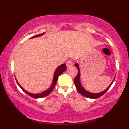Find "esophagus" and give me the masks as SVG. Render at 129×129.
Wrapping results in <instances>:
<instances>
[{"label": "esophagus", "instance_id": "esophagus-1", "mask_svg": "<svg viewBox=\"0 0 129 129\" xmlns=\"http://www.w3.org/2000/svg\"><path fill=\"white\" fill-rule=\"evenodd\" d=\"M73 62H72L71 60H69V61H67V63H66V66H67V67H70L72 66H73Z\"/></svg>", "mask_w": 129, "mask_h": 129}]
</instances>
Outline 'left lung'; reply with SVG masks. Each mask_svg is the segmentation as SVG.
I'll use <instances>...</instances> for the list:
<instances>
[{
	"label": "left lung",
	"mask_w": 129,
	"mask_h": 129,
	"mask_svg": "<svg viewBox=\"0 0 129 129\" xmlns=\"http://www.w3.org/2000/svg\"><path fill=\"white\" fill-rule=\"evenodd\" d=\"M75 67H76V68L78 69V75H77L76 77L75 78V80H74V82H75V87H76V89L78 91V92L85 97L88 98H92V99H95V98H98L101 97V96H103V94H104V93H106L108 90L109 89V88H110L111 85H112V84H113L114 80H115V77L114 78V79L113 81H112V83L110 84V85H109V86L108 87L106 90H104V91H101V92L98 93H93L89 92V91H87V90H85V88L82 87V84H81V72H80L79 65H78V63H76L75 64Z\"/></svg>",
	"instance_id": "obj_1"
}]
</instances>
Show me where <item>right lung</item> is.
Returning a JSON list of instances; mask_svg holds the SVG:
<instances>
[{"label": "right lung", "instance_id": "1", "mask_svg": "<svg viewBox=\"0 0 129 129\" xmlns=\"http://www.w3.org/2000/svg\"><path fill=\"white\" fill-rule=\"evenodd\" d=\"M44 34V33L40 34V35H36V36H35L32 37V38H31L30 39H32V38H37V37L41 36H42ZM66 68H67V67H66V64H62L59 67H57L56 68L55 72H54V75H53V81H52V83H51V85H50V87L48 88V89H47L45 90V91H43V92L41 93H37V94H35V93H29V92H28V91H26V90H25L24 88H23V87H22L21 85H20V84H19V82H17L16 78V81H17V84H18L19 86L20 87V88H21V89L23 90V91H24L25 93H26L27 94H28V95L30 96L31 97L33 98H41L47 96H48V94H50V93H51V91H53V89H54V87H55L56 82H57V79H58V77L62 73H63V72H65V71H66Z\"/></svg>", "mask_w": 129, "mask_h": 129}]
</instances>
